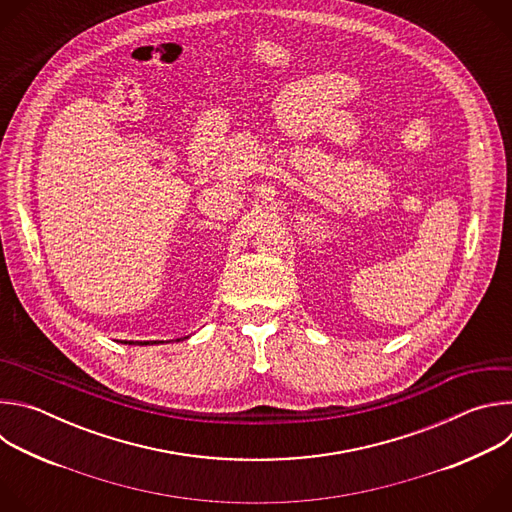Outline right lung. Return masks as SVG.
<instances>
[{"mask_svg": "<svg viewBox=\"0 0 512 512\" xmlns=\"http://www.w3.org/2000/svg\"><path fill=\"white\" fill-rule=\"evenodd\" d=\"M184 338H186V336H184ZM184 338H176V342H180V340H184ZM123 344H131V346H133V344H137V346H143V344H145V346H148V344H162V342H156V340H152V342H145V340H143V342H139V340L133 342V340H129V342H127V340H125Z\"/></svg>", "mask_w": 512, "mask_h": 512, "instance_id": "1", "label": "right lung"}]
</instances>
